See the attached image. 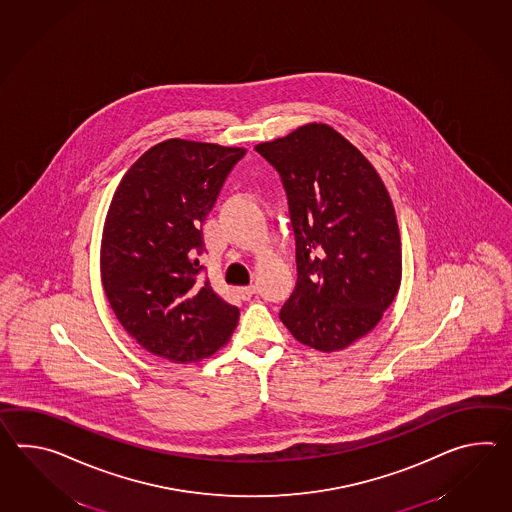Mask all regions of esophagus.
Listing matches in <instances>:
<instances>
[{"label": "esophagus", "mask_w": 512, "mask_h": 512, "mask_svg": "<svg viewBox=\"0 0 512 512\" xmlns=\"http://www.w3.org/2000/svg\"><path fill=\"white\" fill-rule=\"evenodd\" d=\"M237 294H239L240 299H250L251 296H255L257 294V286L255 284H251V286H244V288H237Z\"/></svg>", "instance_id": "esophagus-1"}]
</instances>
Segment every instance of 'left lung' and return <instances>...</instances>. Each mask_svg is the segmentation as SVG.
Listing matches in <instances>:
<instances>
[{"label":"left lung","mask_w":512,"mask_h":512,"mask_svg":"<svg viewBox=\"0 0 512 512\" xmlns=\"http://www.w3.org/2000/svg\"><path fill=\"white\" fill-rule=\"evenodd\" d=\"M255 150L281 176L296 237L297 283L279 318L312 349H345L397 296V216L375 167L327 125H307Z\"/></svg>","instance_id":"1"}]
</instances>
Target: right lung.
<instances>
[{"mask_svg": "<svg viewBox=\"0 0 512 512\" xmlns=\"http://www.w3.org/2000/svg\"><path fill=\"white\" fill-rule=\"evenodd\" d=\"M244 148L169 139L126 172L110 204L101 248L104 292L126 332L174 364L228 343L239 308L215 294L198 255L205 218Z\"/></svg>", "mask_w": 512, "mask_h": 512, "instance_id": "1", "label": "right lung"}]
</instances>
